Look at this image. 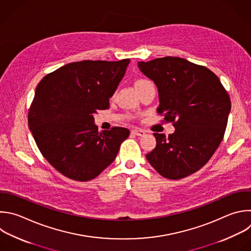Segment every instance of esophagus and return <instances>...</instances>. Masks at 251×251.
<instances>
[{
	"mask_svg": "<svg viewBox=\"0 0 251 251\" xmlns=\"http://www.w3.org/2000/svg\"><path fill=\"white\" fill-rule=\"evenodd\" d=\"M133 133L136 135V136H140V137H142V136H145V131L144 130H142V129H134L133 130Z\"/></svg>",
	"mask_w": 251,
	"mask_h": 251,
	"instance_id": "esophagus-1",
	"label": "esophagus"
}]
</instances>
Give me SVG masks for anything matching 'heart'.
Instances as JSON below:
<instances>
[{"label": "heart", "instance_id": "b5f03b06", "mask_svg": "<svg viewBox=\"0 0 251 251\" xmlns=\"http://www.w3.org/2000/svg\"><path fill=\"white\" fill-rule=\"evenodd\" d=\"M148 82H151V81L148 80V79H139L136 82V86H137V88H139V87H141V86H143V85H145V83H148Z\"/></svg>", "mask_w": 251, "mask_h": 251}]
</instances>
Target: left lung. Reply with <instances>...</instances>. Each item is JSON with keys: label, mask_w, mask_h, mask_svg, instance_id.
<instances>
[{"label": "left lung", "mask_w": 251, "mask_h": 251, "mask_svg": "<svg viewBox=\"0 0 251 251\" xmlns=\"http://www.w3.org/2000/svg\"><path fill=\"white\" fill-rule=\"evenodd\" d=\"M157 88V112L174 122L166 137L154 133L155 148L146 154L163 177L180 179L204 166L220 146L230 111V100L209 69L179 57L138 62Z\"/></svg>", "instance_id": "1"}]
</instances>
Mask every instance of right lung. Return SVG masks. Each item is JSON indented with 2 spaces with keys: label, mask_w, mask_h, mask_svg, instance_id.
<instances>
[{
  "label": "right lung",
  "mask_w": 251,
  "mask_h": 251,
  "mask_svg": "<svg viewBox=\"0 0 251 251\" xmlns=\"http://www.w3.org/2000/svg\"><path fill=\"white\" fill-rule=\"evenodd\" d=\"M130 59L67 64L38 83L28 127L48 162L77 181L96 178L115 159L130 135L122 127L99 132L94 115L109 107Z\"/></svg>",
  "instance_id": "obj_1"
}]
</instances>
